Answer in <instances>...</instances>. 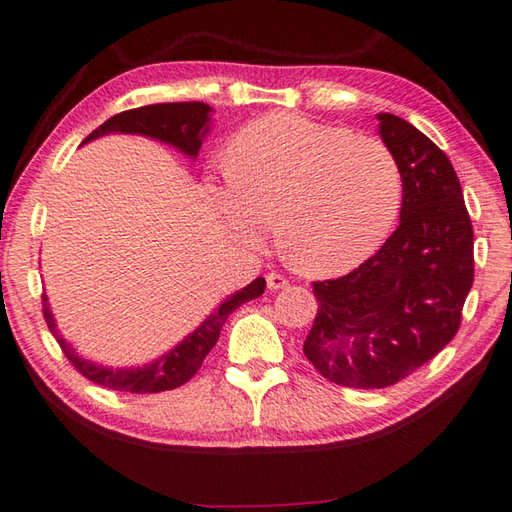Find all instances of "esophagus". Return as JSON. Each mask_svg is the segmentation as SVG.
Wrapping results in <instances>:
<instances>
[{
  "instance_id": "1",
  "label": "esophagus",
  "mask_w": 512,
  "mask_h": 512,
  "mask_svg": "<svg viewBox=\"0 0 512 512\" xmlns=\"http://www.w3.org/2000/svg\"><path fill=\"white\" fill-rule=\"evenodd\" d=\"M266 283H268V290H272V292L283 290V288H288V285H290L288 279L277 275V272H270V275L266 277Z\"/></svg>"
}]
</instances>
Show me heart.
I'll return each instance as SVG.
<instances>
[{
	"label": "heart",
	"instance_id": "heart-1",
	"mask_svg": "<svg viewBox=\"0 0 512 512\" xmlns=\"http://www.w3.org/2000/svg\"><path fill=\"white\" fill-rule=\"evenodd\" d=\"M227 176L207 192L222 222L257 240L275 218L283 257L318 277L358 268L401 207L399 163L382 141L299 113L257 117L227 150Z\"/></svg>",
	"mask_w": 512,
	"mask_h": 512
}]
</instances>
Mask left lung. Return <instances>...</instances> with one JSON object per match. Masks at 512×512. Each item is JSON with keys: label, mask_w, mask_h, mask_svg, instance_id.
Returning a JSON list of instances; mask_svg holds the SVG:
<instances>
[{"label": "left lung", "mask_w": 512, "mask_h": 512, "mask_svg": "<svg viewBox=\"0 0 512 512\" xmlns=\"http://www.w3.org/2000/svg\"><path fill=\"white\" fill-rule=\"evenodd\" d=\"M401 172L399 227L349 275L316 281L303 353L329 382L386 388L456 336L473 285V227L447 154L419 128L379 113Z\"/></svg>", "instance_id": "obj_1"}]
</instances>
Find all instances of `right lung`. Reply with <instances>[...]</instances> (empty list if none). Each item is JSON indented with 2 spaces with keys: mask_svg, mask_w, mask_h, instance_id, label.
<instances>
[{
  "mask_svg": "<svg viewBox=\"0 0 512 512\" xmlns=\"http://www.w3.org/2000/svg\"><path fill=\"white\" fill-rule=\"evenodd\" d=\"M211 113L213 109L205 102L148 104L141 106V109H130L120 115H113L111 120H106L100 128H95L82 144H89L93 139L115 133L141 135L176 148L178 152H183L187 159H196L202 141H205L207 133L211 130ZM264 290L266 279L259 277L253 283H248L240 292L227 296V299L213 310V314L202 320L192 334H187L176 347L165 351L161 358L152 360L144 366L113 368L82 358V355H78L76 349L61 336V331H58L50 303H47V294H43V316L47 327H50L54 338L65 351L67 360L76 366V371L91 379L93 384H100L113 390L137 392V395H148V392L172 390L189 382V379L198 373V368L202 360L207 358V353L216 347L220 329L227 323V318L240 305L264 294Z\"/></svg>",
  "mask_w": 512,
  "mask_h": 512,
  "instance_id": "right-lung-1",
  "label": "right lung"
}]
</instances>
